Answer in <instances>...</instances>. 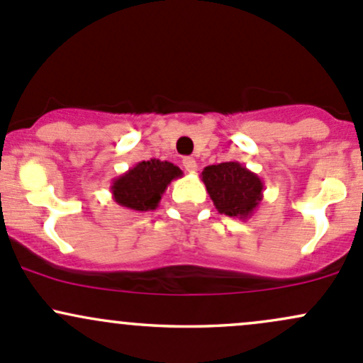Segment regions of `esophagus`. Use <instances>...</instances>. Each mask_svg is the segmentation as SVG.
Masks as SVG:
<instances>
[{"instance_id":"obj_1","label":"esophagus","mask_w":363,"mask_h":363,"mask_svg":"<svg viewBox=\"0 0 363 363\" xmlns=\"http://www.w3.org/2000/svg\"><path fill=\"white\" fill-rule=\"evenodd\" d=\"M182 165H184V169L188 170V172H196V169H198V165H196V162H194L193 158H184L182 160Z\"/></svg>"}]
</instances>
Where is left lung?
Listing matches in <instances>:
<instances>
[{
	"instance_id": "obj_1",
	"label": "left lung",
	"mask_w": 363,
	"mask_h": 363,
	"mask_svg": "<svg viewBox=\"0 0 363 363\" xmlns=\"http://www.w3.org/2000/svg\"><path fill=\"white\" fill-rule=\"evenodd\" d=\"M201 181L213 205L224 216L247 220L262 201L261 177L238 162H224L205 167Z\"/></svg>"
}]
</instances>
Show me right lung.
I'll list each match as a JSON object with an SVG mask.
<instances>
[{
    "mask_svg": "<svg viewBox=\"0 0 363 363\" xmlns=\"http://www.w3.org/2000/svg\"><path fill=\"white\" fill-rule=\"evenodd\" d=\"M179 177H182V170L170 162L156 158L139 162L120 177L113 179V200L128 211H155L170 182Z\"/></svg>",
    "mask_w": 363,
    "mask_h": 363,
    "instance_id": "obj_1",
    "label": "right lung"
}]
</instances>
